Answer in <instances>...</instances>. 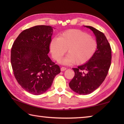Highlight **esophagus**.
I'll return each mask as SVG.
<instances>
[{
    "mask_svg": "<svg viewBox=\"0 0 124 124\" xmlns=\"http://www.w3.org/2000/svg\"><path fill=\"white\" fill-rule=\"evenodd\" d=\"M66 69H67V68L66 67H62L61 68V70L62 71H65Z\"/></svg>",
    "mask_w": 124,
    "mask_h": 124,
    "instance_id": "esophagus-1",
    "label": "esophagus"
}]
</instances>
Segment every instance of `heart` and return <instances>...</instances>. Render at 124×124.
Listing matches in <instances>:
<instances>
[{"mask_svg": "<svg viewBox=\"0 0 124 124\" xmlns=\"http://www.w3.org/2000/svg\"><path fill=\"white\" fill-rule=\"evenodd\" d=\"M97 47L95 39L83 31L71 29L64 31L58 38L52 39L50 51L53 57L59 62L65 53L68 54L62 63L77 65L85 63L93 57Z\"/></svg>", "mask_w": 124, "mask_h": 124, "instance_id": "1", "label": "heart"}]
</instances>
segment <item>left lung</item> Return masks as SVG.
Returning a JSON list of instances; mask_svg holds the SVG:
<instances>
[{
  "instance_id": "8db88e82",
  "label": "left lung",
  "mask_w": 124,
  "mask_h": 124,
  "mask_svg": "<svg viewBox=\"0 0 124 124\" xmlns=\"http://www.w3.org/2000/svg\"><path fill=\"white\" fill-rule=\"evenodd\" d=\"M93 31L96 38L97 49L87 62L72 68L75 76L69 86L80 95L90 94L101 85L106 79L111 62V48L104 34L91 26H86Z\"/></svg>"
}]
</instances>
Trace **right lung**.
Returning a JSON list of instances; mask_svg holds the SVG:
<instances>
[{
  "label": "right lung",
  "instance_id": "add662e5",
  "mask_svg": "<svg viewBox=\"0 0 124 124\" xmlns=\"http://www.w3.org/2000/svg\"><path fill=\"white\" fill-rule=\"evenodd\" d=\"M53 29L36 25L21 33L13 43L10 62L17 83L29 93L43 94L51 87L60 68L48 56Z\"/></svg>",
  "mask_w": 124,
  "mask_h": 124
}]
</instances>
